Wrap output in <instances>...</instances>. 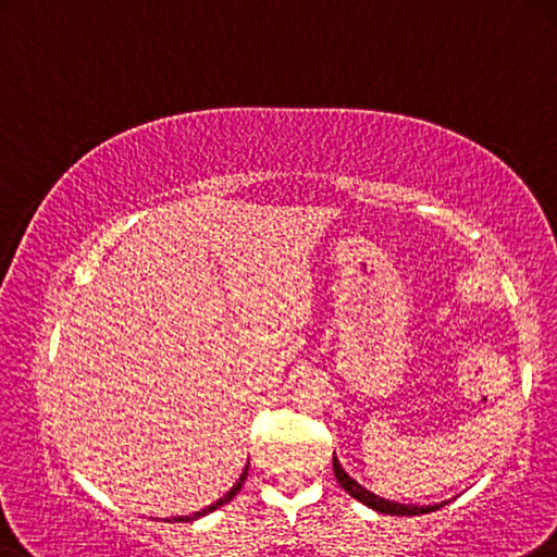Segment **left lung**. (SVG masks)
Listing matches in <instances>:
<instances>
[{
	"label": "left lung",
	"instance_id": "left-lung-1",
	"mask_svg": "<svg viewBox=\"0 0 557 557\" xmlns=\"http://www.w3.org/2000/svg\"><path fill=\"white\" fill-rule=\"evenodd\" d=\"M332 469H334V479L342 485L344 491L349 493L351 498H357L359 503H364V506L379 510V513H389V516H421V513H431V510H436L441 506H404V503H394V500H386V498H379L374 493H369L367 488H361V485L349 479L347 473L337 461V456H332Z\"/></svg>",
	"mask_w": 557,
	"mask_h": 557
}]
</instances>
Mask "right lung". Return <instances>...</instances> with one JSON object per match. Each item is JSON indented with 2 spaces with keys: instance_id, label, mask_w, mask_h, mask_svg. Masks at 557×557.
<instances>
[{
  "instance_id": "obj_1",
  "label": "right lung",
  "mask_w": 557,
  "mask_h": 557,
  "mask_svg": "<svg viewBox=\"0 0 557 557\" xmlns=\"http://www.w3.org/2000/svg\"><path fill=\"white\" fill-rule=\"evenodd\" d=\"M245 475H247V469L243 471V475H240V481H237V483L233 485V488L225 493V496H223V498H220L218 503H213V506L202 508V510H198V513H193V516H185V518H175V520H181V523H185V520H196V518H200V516H208V513H213V510H215V508H220V506H225V503H227V500H233V496H235V493H237V491H240V485L245 483Z\"/></svg>"
}]
</instances>
